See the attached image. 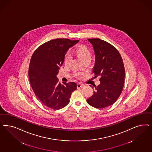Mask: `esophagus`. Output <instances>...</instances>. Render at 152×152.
Masks as SVG:
<instances>
[{"label": "esophagus", "instance_id": "34e87169", "mask_svg": "<svg viewBox=\"0 0 152 152\" xmlns=\"http://www.w3.org/2000/svg\"><path fill=\"white\" fill-rule=\"evenodd\" d=\"M84 87V86L83 84H77V88H83V87Z\"/></svg>", "mask_w": 152, "mask_h": 152}]
</instances>
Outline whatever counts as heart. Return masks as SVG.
<instances>
[{
  "label": "heart",
  "instance_id": "obj_1",
  "mask_svg": "<svg viewBox=\"0 0 152 152\" xmlns=\"http://www.w3.org/2000/svg\"><path fill=\"white\" fill-rule=\"evenodd\" d=\"M76 54L78 55L79 58L84 62L86 60H91V53L89 49L85 46H79L75 50ZM71 59V55L68 53L65 55L64 58V63L65 64H68L70 60ZM75 76L77 78L80 77L81 74L76 73H75Z\"/></svg>",
  "mask_w": 152,
  "mask_h": 152
}]
</instances>
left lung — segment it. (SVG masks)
<instances>
[{"label":"left lung","instance_id":"obj_1","mask_svg":"<svg viewBox=\"0 0 152 152\" xmlns=\"http://www.w3.org/2000/svg\"><path fill=\"white\" fill-rule=\"evenodd\" d=\"M88 41L92 45L95 55L94 78L99 77L100 84L90 86L94 92L87 101L94 107H106L116 102L123 91L125 79L123 59L118 50L106 41L99 39Z\"/></svg>","mask_w":152,"mask_h":152}]
</instances>
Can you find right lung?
<instances>
[{
    "instance_id": "1",
    "label": "right lung",
    "mask_w": 152,
    "mask_h": 152,
    "mask_svg": "<svg viewBox=\"0 0 152 152\" xmlns=\"http://www.w3.org/2000/svg\"><path fill=\"white\" fill-rule=\"evenodd\" d=\"M79 41L52 39L41 45L32 55L28 70L31 86L40 101L48 107L59 110L65 107L72 93L77 89L75 82L58 83L57 75L66 53Z\"/></svg>"
}]
</instances>
